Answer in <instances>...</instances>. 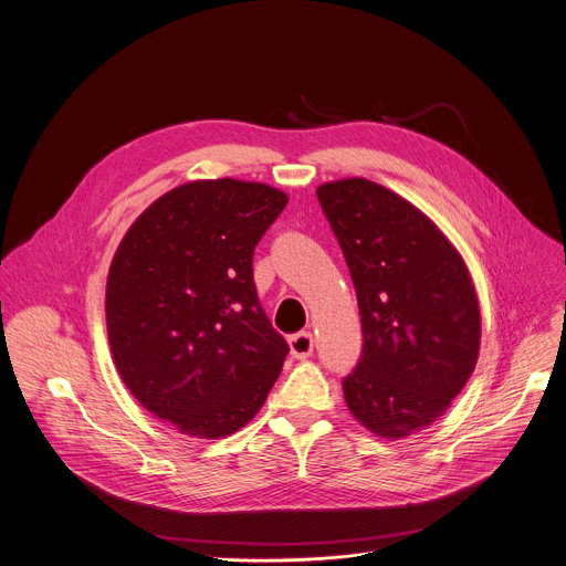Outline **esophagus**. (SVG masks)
Listing matches in <instances>:
<instances>
[{
	"label": "esophagus",
	"instance_id": "1",
	"mask_svg": "<svg viewBox=\"0 0 566 566\" xmlns=\"http://www.w3.org/2000/svg\"><path fill=\"white\" fill-rule=\"evenodd\" d=\"M289 345H291V354L302 361V358H310L314 352V336L310 332H297L289 336Z\"/></svg>",
	"mask_w": 566,
	"mask_h": 566
}]
</instances>
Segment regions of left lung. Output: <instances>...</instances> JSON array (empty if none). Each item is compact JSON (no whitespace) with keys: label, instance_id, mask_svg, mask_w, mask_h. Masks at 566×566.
<instances>
[{"label":"left lung","instance_id":"8db88e82","mask_svg":"<svg viewBox=\"0 0 566 566\" xmlns=\"http://www.w3.org/2000/svg\"><path fill=\"white\" fill-rule=\"evenodd\" d=\"M356 289L364 349L343 379L349 413L381 438L433 424L474 373L479 297L458 250L395 191L345 178L316 189Z\"/></svg>","mask_w":566,"mask_h":566}]
</instances>
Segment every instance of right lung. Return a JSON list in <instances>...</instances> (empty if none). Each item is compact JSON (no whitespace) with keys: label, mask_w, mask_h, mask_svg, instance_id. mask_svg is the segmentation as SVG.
<instances>
[{"label":"right lung","mask_w":566,"mask_h":566,"mask_svg":"<svg viewBox=\"0 0 566 566\" xmlns=\"http://www.w3.org/2000/svg\"><path fill=\"white\" fill-rule=\"evenodd\" d=\"M286 202L262 182H187L144 210L113 256L115 366L146 410L187 436L239 431L282 373L289 345L256 297L252 254Z\"/></svg>","instance_id":"right-lung-1"}]
</instances>
